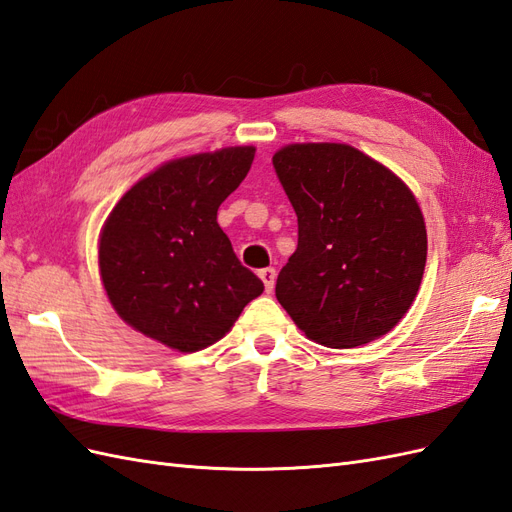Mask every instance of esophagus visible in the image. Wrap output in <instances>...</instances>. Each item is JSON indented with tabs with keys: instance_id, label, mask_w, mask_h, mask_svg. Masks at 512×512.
Masks as SVG:
<instances>
[{
	"instance_id": "obj_1",
	"label": "esophagus",
	"mask_w": 512,
	"mask_h": 512,
	"mask_svg": "<svg viewBox=\"0 0 512 512\" xmlns=\"http://www.w3.org/2000/svg\"><path fill=\"white\" fill-rule=\"evenodd\" d=\"M258 278L262 280V284H265L267 293H271L273 286H275V269H273V267H265V269H260V271H258Z\"/></svg>"
}]
</instances>
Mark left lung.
<instances>
[{
  "label": "left lung",
  "mask_w": 512,
  "mask_h": 512,
  "mask_svg": "<svg viewBox=\"0 0 512 512\" xmlns=\"http://www.w3.org/2000/svg\"><path fill=\"white\" fill-rule=\"evenodd\" d=\"M273 168L293 204L297 250L275 297L329 349L372 342L403 319L426 265V226L411 189L347 144H290Z\"/></svg>",
  "instance_id": "obj_1"
}]
</instances>
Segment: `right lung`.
<instances>
[{
    "label": "right lung",
    "mask_w": 512,
    "mask_h": 512,
    "mask_svg": "<svg viewBox=\"0 0 512 512\" xmlns=\"http://www.w3.org/2000/svg\"><path fill=\"white\" fill-rule=\"evenodd\" d=\"M254 153L232 146L168 161L120 198L101 232L99 269L122 321L193 353L224 338L265 290L217 224Z\"/></svg>",
    "instance_id": "right-lung-1"
}]
</instances>
